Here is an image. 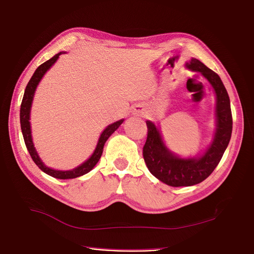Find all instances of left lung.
I'll return each mask as SVG.
<instances>
[{"label": "left lung", "instance_id": "8db88e82", "mask_svg": "<svg viewBox=\"0 0 254 254\" xmlns=\"http://www.w3.org/2000/svg\"><path fill=\"white\" fill-rule=\"evenodd\" d=\"M186 65L189 69L200 72L213 87L217 128L213 142L201 157L183 159L166 148L158 128L151 121H146L148 137L142 151L145 165L155 177L171 187H188L204 181L222 159L232 133L230 99L219 76L197 59H192Z\"/></svg>", "mask_w": 254, "mask_h": 254}]
</instances>
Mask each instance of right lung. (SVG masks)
<instances>
[{"label": "right lung", "mask_w": 254, "mask_h": 254, "mask_svg": "<svg viewBox=\"0 0 254 254\" xmlns=\"http://www.w3.org/2000/svg\"><path fill=\"white\" fill-rule=\"evenodd\" d=\"M62 53L57 54L56 56H54L52 59L47 60L46 62L42 63L40 66L36 69L35 73L32 75V77L30 78L29 82L25 88V92H24V96H23V100L21 103V110H20V122H21V129H22V134H23V138L24 141H25L26 148L30 154V156L32 158V160L35 161L36 165L42 170L44 173L51 175L55 178H59V179H70V178H76L79 176H82L86 173H88L96 165L97 162L99 161L102 152H103V146L105 141L108 140L109 137L115 132V130L121 126L124 120H119L117 122H114L113 125L109 126L106 127L100 138L99 141H98V144L96 146V150L94 152V154L92 155L91 158H88L84 163L82 165L77 167L76 169L70 170V171H58V170H54L46 167L44 163L41 161V159L39 158L37 151L34 146V143H32V138H31V130H30V124H29V114H30V108H31V102L32 99H34V94L37 88V85L39 84L40 80L42 79L44 73L47 71L48 68H51L52 65L57 61V59L59 58V56Z\"/></svg>", "instance_id": "right-lung-1"}]
</instances>
